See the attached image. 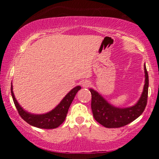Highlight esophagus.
I'll return each mask as SVG.
<instances>
[{
  "mask_svg": "<svg viewBox=\"0 0 159 159\" xmlns=\"http://www.w3.org/2000/svg\"><path fill=\"white\" fill-rule=\"evenodd\" d=\"M90 85H91V83L88 81H84L82 82V86H83L84 87H89Z\"/></svg>",
  "mask_w": 159,
  "mask_h": 159,
  "instance_id": "34e87169",
  "label": "esophagus"
}]
</instances>
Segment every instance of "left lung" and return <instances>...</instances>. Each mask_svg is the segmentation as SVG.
<instances>
[{"mask_svg": "<svg viewBox=\"0 0 159 159\" xmlns=\"http://www.w3.org/2000/svg\"><path fill=\"white\" fill-rule=\"evenodd\" d=\"M145 84L141 96L136 104L131 107H119L111 105L96 90L90 88L92 95L91 108L94 119L106 128H120L132 123L139 117L145 109L148 97L149 77L144 64Z\"/></svg>", "mask_w": 159, "mask_h": 159, "instance_id": "left-lung-1", "label": "left lung"}]
</instances>
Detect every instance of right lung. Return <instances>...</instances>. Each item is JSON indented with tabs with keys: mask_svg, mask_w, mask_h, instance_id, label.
Listing matches in <instances>:
<instances>
[{
	"mask_svg": "<svg viewBox=\"0 0 159 159\" xmlns=\"http://www.w3.org/2000/svg\"><path fill=\"white\" fill-rule=\"evenodd\" d=\"M81 87L80 86H76L73 89H72L64 96V98L61 100V102L57 106L50 111L49 112L42 114H31L23 108L15 98L13 90H12V84L11 85V94H12V99L15 104L16 109L21 118L30 124L32 126L39 128V129H55L64 122L66 116L69 106L73 101L75 96L78 91L81 90Z\"/></svg>",
	"mask_w": 159,
	"mask_h": 159,
	"instance_id": "obj_1",
	"label": "right lung"
}]
</instances>
